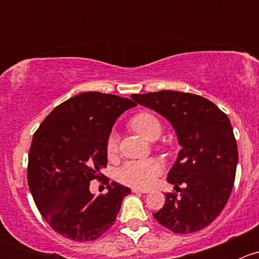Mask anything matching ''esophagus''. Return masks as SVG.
I'll use <instances>...</instances> for the list:
<instances>
[{"label":"esophagus","instance_id":"1","mask_svg":"<svg viewBox=\"0 0 259 259\" xmlns=\"http://www.w3.org/2000/svg\"><path fill=\"white\" fill-rule=\"evenodd\" d=\"M132 190L134 193H143V194H145V193L150 192V190H149V189H140V188H133Z\"/></svg>","mask_w":259,"mask_h":259}]
</instances>
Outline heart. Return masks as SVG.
<instances>
[{
	"mask_svg": "<svg viewBox=\"0 0 259 259\" xmlns=\"http://www.w3.org/2000/svg\"><path fill=\"white\" fill-rule=\"evenodd\" d=\"M130 126L149 140H155L161 133V124L155 115L140 113L130 120ZM106 153L115 156L117 153V135L110 133L106 139ZM164 170L163 161L156 158L129 160L116 171V178L122 184L134 188H148Z\"/></svg>",
	"mask_w": 259,
	"mask_h": 259,
	"instance_id": "heart-1",
	"label": "heart"
}]
</instances>
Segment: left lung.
<instances>
[{"instance_id": "obj_1", "label": "left lung", "mask_w": 259, "mask_h": 259, "mask_svg": "<svg viewBox=\"0 0 259 259\" xmlns=\"http://www.w3.org/2000/svg\"><path fill=\"white\" fill-rule=\"evenodd\" d=\"M132 99L168 119L182 145L166 178L179 194L166 193L154 218L178 234L205 228L226 207L236 179L238 148L228 116L190 93L163 90Z\"/></svg>"}]
</instances>
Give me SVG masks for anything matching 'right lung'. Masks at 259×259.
<instances>
[{
    "label": "right lung",
    "instance_id": "1",
    "mask_svg": "<svg viewBox=\"0 0 259 259\" xmlns=\"http://www.w3.org/2000/svg\"><path fill=\"white\" fill-rule=\"evenodd\" d=\"M135 105L111 94L82 93L56 106L33 134L28 188L46 223L65 238L95 241L114 224L129 188L105 178L108 193L94 197L88 187L104 178L115 120Z\"/></svg>",
    "mask_w": 259,
    "mask_h": 259
}]
</instances>
